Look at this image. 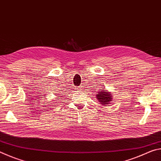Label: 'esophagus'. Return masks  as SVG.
Returning a JSON list of instances; mask_svg holds the SVG:
<instances>
[{"label": "esophagus", "instance_id": "obj_1", "mask_svg": "<svg viewBox=\"0 0 161 161\" xmlns=\"http://www.w3.org/2000/svg\"><path fill=\"white\" fill-rule=\"evenodd\" d=\"M77 90H78V91H80V87L79 86L78 88H77Z\"/></svg>", "mask_w": 161, "mask_h": 161}]
</instances>
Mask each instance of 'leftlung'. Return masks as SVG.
I'll list each match as a JSON object with an SVG mask.
<instances>
[{"label": "left lung", "mask_w": 161, "mask_h": 161, "mask_svg": "<svg viewBox=\"0 0 161 161\" xmlns=\"http://www.w3.org/2000/svg\"><path fill=\"white\" fill-rule=\"evenodd\" d=\"M96 98L103 106H107L112 101V94L110 92L106 91L104 87L101 86L96 92Z\"/></svg>", "instance_id": "left-lung-1"}]
</instances>
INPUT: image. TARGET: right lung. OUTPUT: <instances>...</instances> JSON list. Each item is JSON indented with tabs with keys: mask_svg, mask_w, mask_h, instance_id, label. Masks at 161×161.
I'll return each mask as SVG.
<instances>
[{
	"mask_svg": "<svg viewBox=\"0 0 161 161\" xmlns=\"http://www.w3.org/2000/svg\"><path fill=\"white\" fill-rule=\"evenodd\" d=\"M60 90H61V89H60ZM61 91H62V90H61ZM57 92H58V93H54V94H56V95H59V94H58V92L59 93V90H58V91H57Z\"/></svg>",
	"mask_w": 161,
	"mask_h": 161,
	"instance_id": "add662e5",
	"label": "right lung"
}]
</instances>
